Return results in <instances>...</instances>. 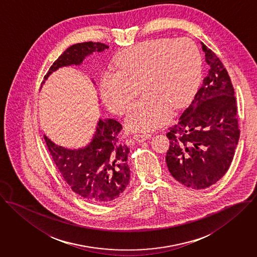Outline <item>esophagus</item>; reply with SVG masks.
Instances as JSON below:
<instances>
[{
	"instance_id": "esophagus-1",
	"label": "esophagus",
	"mask_w": 257,
	"mask_h": 257,
	"mask_svg": "<svg viewBox=\"0 0 257 257\" xmlns=\"http://www.w3.org/2000/svg\"><path fill=\"white\" fill-rule=\"evenodd\" d=\"M151 133H139V134H135L133 136V139L137 142H143L147 139H149L151 137Z\"/></svg>"
}]
</instances>
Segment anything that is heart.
<instances>
[{
    "label": "heart",
    "mask_w": 257,
    "mask_h": 257,
    "mask_svg": "<svg viewBox=\"0 0 257 257\" xmlns=\"http://www.w3.org/2000/svg\"><path fill=\"white\" fill-rule=\"evenodd\" d=\"M202 53L190 39H157L124 50L115 68L103 72L99 89L103 101L124 114L140 92L144 96L130 108L126 122L132 130H150L164 124L173 109L183 108L201 83Z\"/></svg>",
    "instance_id": "obj_1"
}]
</instances>
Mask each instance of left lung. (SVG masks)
<instances>
[{
  "instance_id": "8db88e82",
  "label": "left lung",
  "mask_w": 257,
  "mask_h": 257,
  "mask_svg": "<svg viewBox=\"0 0 257 257\" xmlns=\"http://www.w3.org/2000/svg\"><path fill=\"white\" fill-rule=\"evenodd\" d=\"M209 65L203 85L169 128L166 163L171 175L186 187L202 190L221 179L229 169L239 139L234 89L227 70L204 43Z\"/></svg>"
}]
</instances>
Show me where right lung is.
<instances>
[{
	"label": "right lung",
	"instance_id": "1",
	"mask_svg": "<svg viewBox=\"0 0 257 257\" xmlns=\"http://www.w3.org/2000/svg\"><path fill=\"white\" fill-rule=\"evenodd\" d=\"M106 49L108 46L93 42L73 45L52 63L44 79L59 67L80 64L85 56ZM121 130L122 125L118 121L99 119L89 145L78 150L57 146L45 135L53 162L65 183L90 203L105 205L113 202L129 184L127 157L130 150L119 139Z\"/></svg>",
	"mask_w": 257,
	"mask_h": 257
}]
</instances>
